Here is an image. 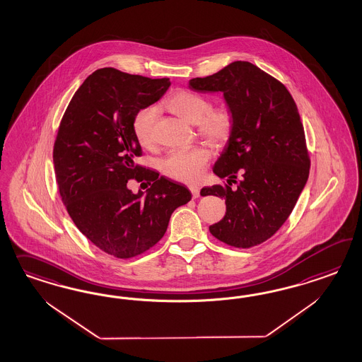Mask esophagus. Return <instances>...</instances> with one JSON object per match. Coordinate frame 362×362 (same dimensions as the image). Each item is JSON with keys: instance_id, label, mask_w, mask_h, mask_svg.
<instances>
[{"instance_id": "esophagus-1", "label": "esophagus", "mask_w": 362, "mask_h": 362, "mask_svg": "<svg viewBox=\"0 0 362 362\" xmlns=\"http://www.w3.org/2000/svg\"><path fill=\"white\" fill-rule=\"evenodd\" d=\"M189 191H191L194 199H197V197H199V195H200V188H199V187L191 186L189 187Z\"/></svg>"}]
</instances>
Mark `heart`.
Segmentation results:
<instances>
[{
    "label": "heart",
    "instance_id": "obj_1",
    "mask_svg": "<svg viewBox=\"0 0 362 362\" xmlns=\"http://www.w3.org/2000/svg\"><path fill=\"white\" fill-rule=\"evenodd\" d=\"M165 107L182 119L197 126V135L214 147L230 142L235 129V114L228 106L211 107L209 99L189 91H177L165 102ZM156 109L147 106L138 110L132 117L134 136L144 147L153 142V126ZM209 151L204 146L187 150H174L162 160V171L171 179L185 183H197L209 162Z\"/></svg>",
    "mask_w": 362,
    "mask_h": 362
}]
</instances>
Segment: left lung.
I'll use <instances>...</instances> for the list:
<instances>
[{"instance_id": "obj_1", "label": "left lung", "mask_w": 362, "mask_h": 362, "mask_svg": "<svg viewBox=\"0 0 362 362\" xmlns=\"http://www.w3.org/2000/svg\"><path fill=\"white\" fill-rule=\"evenodd\" d=\"M189 88L221 91L236 119L214 173L238 187L215 185L200 192L220 197L227 206L224 218L209 232L235 248L259 245L289 218L309 175L310 158L296 102L279 79L245 61L192 78Z\"/></svg>"}]
</instances>
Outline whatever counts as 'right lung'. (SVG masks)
<instances>
[{
	"label": "right lung",
	"mask_w": 362,
	"mask_h": 362,
	"mask_svg": "<svg viewBox=\"0 0 362 362\" xmlns=\"http://www.w3.org/2000/svg\"><path fill=\"white\" fill-rule=\"evenodd\" d=\"M170 85L168 78L99 69L78 88L59 122L53 160L62 203L78 230L118 259L148 251L163 238L173 212L192 197L186 186L135 163L142 147L132 117ZM132 178L152 185L146 197L132 194Z\"/></svg>",
	"instance_id": "right-lung-1"
}]
</instances>
